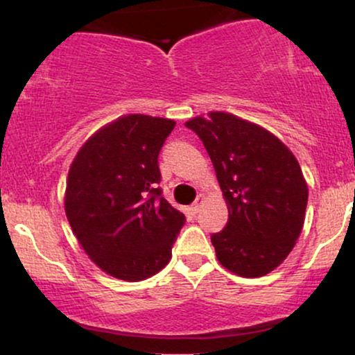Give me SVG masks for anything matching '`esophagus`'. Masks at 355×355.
Wrapping results in <instances>:
<instances>
[{
  "instance_id": "esophagus-1",
  "label": "esophagus",
  "mask_w": 355,
  "mask_h": 355,
  "mask_svg": "<svg viewBox=\"0 0 355 355\" xmlns=\"http://www.w3.org/2000/svg\"><path fill=\"white\" fill-rule=\"evenodd\" d=\"M203 198H205V197H203V193H198L197 198H195V202L191 203V211H193V214H198V211H200Z\"/></svg>"
}]
</instances>
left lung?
I'll list each match as a JSON object with an SVG mask.
<instances>
[{
	"label": "left lung",
	"mask_w": 355,
	"mask_h": 355,
	"mask_svg": "<svg viewBox=\"0 0 355 355\" xmlns=\"http://www.w3.org/2000/svg\"><path fill=\"white\" fill-rule=\"evenodd\" d=\"M203 141L229 207L211 234L218 262L247 279L277 268L304 227L309 189L291 150L262 126L225 112L185 123Z\"/></svg>",
	"instance_id": "1"
}]
</instances>
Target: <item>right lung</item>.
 <instances>
[{"label": "right lung", "mask_w": 355, "mask_h": 355, "mask_svg": "<svg viewBox=\"0 0 355 355\" xmlns=\"http://www.w3.org/2000/svg\"><path fill=\"white\" fill-rule=\"evenodd\" d=\"M173 120L118 118L89 137L70 166L64 211L89 259L116 279L160 272L185 215L162 197L158 153Z\"/></svg>", "instance_id": "right-lung-1"}]
</instances>
